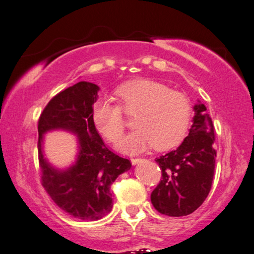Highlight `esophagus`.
I'll return each instance as SVG.
<instances>
[{"label":"esophagus","instance_id":"1","mask_svg":"<svg viewBox=\"0 0 254 254\" xmlns=\"http://www.w3.org/2000/svg\"><path fill=\"white\" fill-rule=\"evenodd\" d=\"M139 162H141V159H139V158H132L131 159V163L134 164V166H135V164H138Z\"/></svg>","mask_w":254,"mask_h":254}]
</instances>
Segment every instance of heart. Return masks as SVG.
Returning <instances> with one entry per match:
<instances>
[{
  "mask_svg": "<svg viewBox=\"0 0 254 254\" xmlns=\"http://www.w3.org/2000/svg\"><path fill=\"white\" fill-rule=\"evenodd\" d=\"M120 105L109 99H99L92 109V120L107 140L116 142L122 137L126 121L122 108L134 114L137 127L117 145L124 154H137L155 147L167 149L176 146L185 137L191 122L192 107L187 96L158 81L148 79L127 83L116 90Z\"/></svg>",
  "mask_w": 254,
  "mask_h": 254,
  "instance_id": "b5f03b06",
  "label": "heart"
}]
</instances>
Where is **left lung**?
Masks as SVG:
<instances>
[{"label":"left lung","mask_w":254,"mask_h":254,"mask_svg":"<svg viewBox=\"0 0 254 254\" xmlns=\"http://www.w3.org/2000/svg\"><path fill=\"white\" fill-rule=\"evenodd\" d=\"M194 105L189 135L176 149L155 160L162 178L151 194L154 208L168 216H185L202 205L215 169L214 127L207 108Z\"/></svg>","instance_id":"8db88e82"}]
</instances>
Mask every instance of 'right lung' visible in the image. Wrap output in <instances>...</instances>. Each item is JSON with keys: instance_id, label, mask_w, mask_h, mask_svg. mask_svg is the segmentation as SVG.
Returning <instances> with one entry per match:
<instances>
[{"instance_id": "1", "label": "right lung", "mask_w": 254, "mask_h": 254, "mask_svg": "<svg viewBox=\"0 0 254 254\" xmlns=\"http://www.w3.org/2000/svg\"><path fill=\"white\" fill-rule=\"evenodd\" d=\"M99 86L79 81L55 95L42 112L38 123V153L42 187L57 206L69 215L96 221L113 208L110 185L131 168L127 159L109 151L92 120ZM63 129L77 135L76 161L59 170L43 155V135Z\"/></svg>"}]
</instances>
